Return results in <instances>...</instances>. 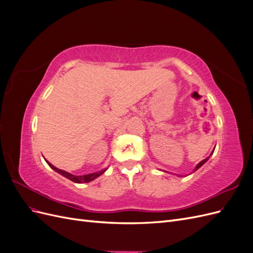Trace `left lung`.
<instances>
[{"label":"left lung","instance_id":"obj_1","mask_svg":"<svg viewBox=\"0 0 253 253\" xmlns=\"http://www.w3.org/2000/svg\"><path fill=\"white\" fill-rule=\"evenodd\" d=\"M211 154H212V153H211ZM209 157H210V156H209ZM209 157H208V158H206V159H204V160H203V162H201L200 164H198V165L196 166V168H195V169H194V171H196L197 169H200V168H201V167H202V166H203V165H204V164H205V163L207 162V160H208V159H209Z\"/></svg>","mask_w":253,"mask_h":253}]
</instances>
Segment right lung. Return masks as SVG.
Segmentation results:
<instances>
[{
  "label": "right lung",
  "mask_w": 253,
  "mask_h": 253,
  "mask_svg": "<svg viewBox=\"0 0 253 253\" xmlns=\"http://www.w3.org/2000/svg\"><path fill=\"white\" fill-rule=\"evenodd\" d=\"M45 160H46V159H45ZM46 163L48 164V166L51 168V169H53V170H55L56 172H58L59 174L63 175L64 177L68 178V179L72 180V181H74V182H77V183L88 182V181L94 180L95 178H97V177H98V176H100L101 174H103V173L106 171V169H104V170H101V171H99V172H95V173H91V174L81 175V176H76V175H73V174L68 173V172H66V171H63V170H60V169H58V168H56L55 166H52L50 163H48L47 160H46Z\"/></svg>",
  "instance_id": "add662e5"
}]
</instances>
